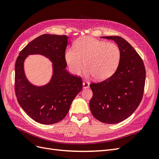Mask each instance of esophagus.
I'll list each match as a JSON object with an SVG mask.
<instances>
[{
    "instance_id": "esophagus-1",
    "label": "esophagus",
    "mask_w": 159,
    "mask_h": 159,
    "mask_svg": "<svg viewBox=\"0 0 159 159\" xmlns=\"http://www.w3.org/2000/svg\"><path fill=\"white\" fill-rule=\"evenodd\" d=\"M89 87V84L87 81L83 82V89H87Z\"/></svg>"
}]
</instances>
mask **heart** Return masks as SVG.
<instances>
[{
  "mask_svg": "<svg viewBox=\"0 0 159 159\" xmlns=\"http://www.w3.org/2000/svg\"><path fill=\"white\" fill-rule=\"evenodd\" d=\"M74 48L66 50L65 60L74 75L81 72L85 64L88 75H93L97 81H102L110 77L118 66L121 53L115 43L84 36L75 41Z\"/></svg>",
  "mask_w": 159,
  "mask_h": 159,
  "instance_id": "obj_1",
  "label": "heart"
}]
</instances>
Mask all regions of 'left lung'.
I'll use <instances>...</instances> for the list:
<instances>
[{"mask_svg":"<svg viewBox=\"0 0 159 159\" xmlns=\"http://www.w3.org/2000/svg\"><path fill=\"white\" fill-rule=\"evenodd\" d=\"M114 41L121 57L110 78L91 84L93 96L89 107L93 116L105 124H115L129 117L142 100L146 80L143 61L131 45L119 36H103Z\"/></svg>","mask_w":159,"mask_h":159,"instance_id":"8db88e82","label":"left lung"}]
</instances>
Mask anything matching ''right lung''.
I'll list each match as a JSON object with an SVG mask.
<instances>
[{
  "instance_id": "1",
  "label": "right lung",
  "mask_w": 159,
  "mask_h": 159,
  "mask_svg": "<svg viewBox=\"0 0 159 159\" xmlns=\"http://www.w3.org/2000/svg\"><path fill=\"white\" fill-rule=\"evenodd\" d=\"M68 39L66 35H41L28 43L16 60L15 89L17 100L30 118L42 124H56L63 120L83 87L81 78L65 69ZM35 54L46 57L52 63L51 78L41 86L30 83L24 72L25 59L28 55Z\"/></svg>"
}]
</instances>
